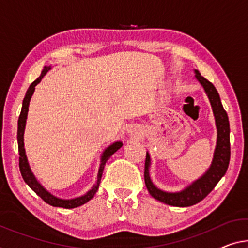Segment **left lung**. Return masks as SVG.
<instances>
[{
    "instance_id": "obj_1",
    "label": "left lung",
    "mask_w": 248,
    "mask_h": 248,
    "mask_svg": "<svg viewBox=\"0 0 248 248\" xmlns=\"http://www.w3.org/2000/svg\"><path fill=\"white\" fill-rule=\"evenodd\" d=\"M194 73H195V78L199 81L207 95L215 117L217 139L211 166L200 178H197L192 184L186 186L182 190H178V192H166V190L156 187L154 185L150 175L152 161L148 152H146L145 170H144L145 185L151 195L162 203L177 207L192 206V205L197 204L202 200H204L214 189L220 178L225 175L231 158L230 122H228L227 113L223 108L222 102H220L219 94L215 86L201 75L199 70H194Z\"/></svg>"
}]
</instances>
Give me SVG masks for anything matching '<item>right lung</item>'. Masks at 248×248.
<instances>
[{"label": "right lung", "mask_w": 248, "mask_h": 248, "mask_svg": "<svg viewBox=\"0 0 248 248\" xmlns=\"http://www.w3.org/2000/svg\"><path fill=\"white\" fill-rule=\"evenodd\" d=\"M48 70H51V66H44L43 70H42L41 75L32 83L31 85H30L28 91H26L24 100H23V103H22L21 114L20 116H18V121H17V144H18V153H20V164H18V165H20V170H21L23 180H24L26 184H28L30 187H31L34 192H35L37 195H39L41 199L45 202V203H47L51 205V206H55V207L75 208L87 203L90 200L93 199L94 195L97 192L98 186H100L105 163L108 161L109 157H111V156L115 153L117 150H120V148L123 146V143H122L121 140H117V142H114L113 144H111V145L108 146L104 151H103V153L101 155L100 167H98L97 181L93 185V187L91 188L89 192H86L84 195L75 197V199H71V200H64L53 195L52 193H49L48 190L45 188L39 181H37L35 175L33 174L31 167H30L28 157H26L25 148H24V131H25V125H26V119H28L30 101H31L32 95L34 93V91H35V86L41 82V79L44 78L45 74L48 72Z\"/></svg>", "instance_id": "obj_1"}]
</instances>
